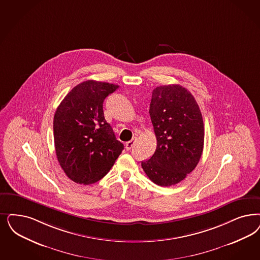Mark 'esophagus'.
I'll return each mask as SVG.
<instances>
[{"label":"esophagus","mask_w":260,"mask_h":260,"mask_svg":"<svg viewBox=\"0 0 260 260\" xmlns=\"http://www.w3.org/2000/svg\"><path fill=\"white\" fill-rule=\"evenodd\" d=\"M135 141H136V139L135 138H133L131 141H128V142H126L125 143V149L127 150V151H129L133 147H134V145H135Z\"/></svg>","instance_id":"1"}]
</instances>
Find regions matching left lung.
Returning <instances> with one entry per match:
<instances>
[{"mask_svg":"<svg viewBox=\"0 0 260 260\" xmlns=\"http://www.w3.org/2000/svg\"><path fill=\"white\" fill-rule=\"evenodd\" d=\"M149 112L156 149L141 166L155 184L175 185L196 168L202 156L205 128L201 110L188 90L169 84L152 90Z\"/></svg>","mask_w":260,"mask_h":260,"instance_id":"obj_1","label":"left lung"}]
</instances>
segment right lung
I'll return each instance as SVG.
<instances>
[{
    "instance_id": "obj_1",
    "label": "right lung",
    "mask_w": 260,
    "mask_h": 260,
    "mask_svg": "<svg viewBox=\"0 0 260 260\" xmlns=\"http://www.w3.org/2000/svg\"><path fill=\"white\" fill-rule=\"evenodd\" d=\"M119 85L86 81L65 96L54 117V148L66 176L80 184L103 179L124 149L104 116L103 104Z\"/></svg>"
}]
</instances>
